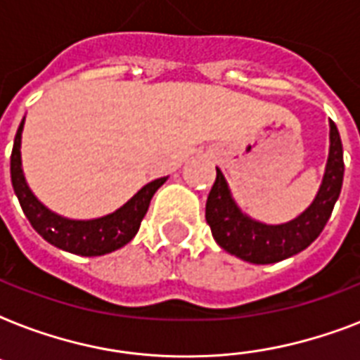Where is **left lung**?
Wrapping results in <instances>:
<instances>
[{
    "label": "left lung",
    "instance_id": "1",
    "mask_svg": "<svg viewBox=\"0 0 360 360\" xmlns=\"http://www.w3.org/2000/svg\"><path fill=\"white\" fill-rule=\"evenodd\" d=\"M344 181V149L336 124L330 121L329 160L318 196L310 207L285 224H263L252 220L236 205L224 175L217 168V179L205 203V220L211 233L226 252L245 262L265 265L282 262L310 246L323 231Z\"/></svg>",
    "mask_w": 360,
    "mask_h": 360
}]
</instances>
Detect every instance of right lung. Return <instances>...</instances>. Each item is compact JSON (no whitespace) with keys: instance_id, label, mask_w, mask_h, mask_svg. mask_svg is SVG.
<instances>
[{"instance_id":"obj_1","label":"right lung","mask_w":360,"mask_h":360,"mask_svg":"<svg viewBox=\"0 0 360 360\" xmlns=\"http://www.w3.org/2000/svg\"><path fill=\"white\" fill-rule=\"evenodd\" d=\"M24 120L14 136L13 153H11V181H13L14 194L18 198L22 211L33 226V230L50 245L78 254V256H103L130 243L140 230L141 220L149 209L153 194L166 183L168 177H160V179L147 183L123 207L106 217L91 220L65 219L61 214L44 207L25 183L22 158H20Z\"/></svg>"}]
</instances>
